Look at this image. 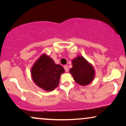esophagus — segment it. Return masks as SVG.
<instances>
[{"mask_svg": "<svg viewBox=\"0 0 126 126\" xmlns=\"http://www.w3.org/2000/svg\"><path fill=\"white\" fill-rule=\"evenodd\" d=\"M64 70H65V72H69V68H68V67H67V66H64Z\"/></svg>", "mask_w": 126, "mask_h": 126, "instance_id": "34e87169", "label": "esophagus"}]
</instances>
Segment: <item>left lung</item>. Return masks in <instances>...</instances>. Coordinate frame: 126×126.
Segmentation results:
<instances>
[{"mask_svg":"<svg viewBox=\"0 0 126 126\" xmlns=\"http://www.w3.org/2000/svg\"><path fill=\"white\" fill-rule=\"evenodd\" d=\"M73 67L70 69L71 73L76 83L80 85H88L93 80L95 76L94 68L81 56L72 60Z\"/></svg>","mask_w":126,"mask_h":126,"instance_id":"8db88e82","label":"left lung"}]
</instances>
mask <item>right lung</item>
Here are the masks:
<instances>
[{"label": "right lung", "mask_w": 126, "mask_h": 126, "mask_svg": "<svg viewBox=\"0 0 126 126\" xmlns=\"http://www.w3.org/2000/svg\"><path fill=\"white\" fill-rule=\"evenodd\" d=\"M64 72L61 65L56 64L49 56L43 54L31 69L33 80L39 87L51 91L57 87L60 75Z\"/></svg>", "instance_id": "1"}]
</instances>
